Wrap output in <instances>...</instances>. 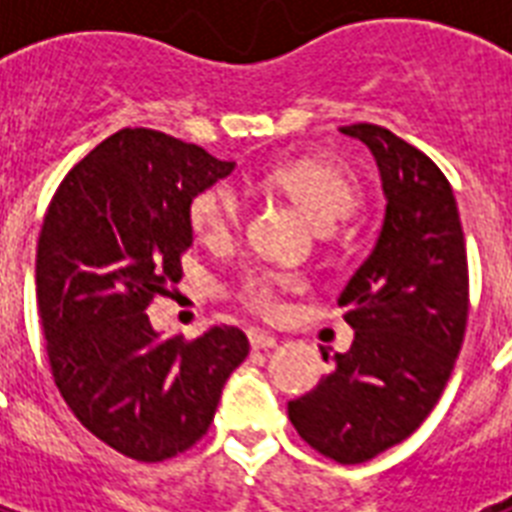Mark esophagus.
Returning <instances> with one entry per match:
<instances>
[{
    "label": "esophagus",
    "mask_w": 512,
    "mask_h": 512,
    "mask_svg": "<svg viewBox=\"0 0 512 512\" xmlns=\"http://www.w3.org/2000/svg\"><path fill=\"white\" fill-rule=\"evenodd\" d=\"M249 345H252V350L276 348V337L268 335V332H260V329H249Z\"/></svg>",
    "instance_id": "esophagus-1"
}]
</instances>
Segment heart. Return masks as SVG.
<instances>
[{"instance_id":"1","label":"heart","mask_w":512,"mask_h":512,"mask_svg":"<svg viewBox=\"0 0 512 512\" xmlns=\"http://www.w3.org/2000/svg\"><path fill=\"white\" fill-rule=\"evenodd\" d=\"M265 183L287 193L313 223L327 228L335 220L348 217L361 201L358 183L345 170L319 159H297L273 167ZM188 225L193 236L212 249L228 247L241 228V201L233 188L217 183L201 188L188 204ZM300 287L292 273L257 271L241 281L239 303L260 316H279L284 311V295Z\"/></svg>"}]
</instances>
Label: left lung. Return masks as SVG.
<instances>
[{
    "label": "left lung",
    "instance_id": "8db88e82",
    "mask_svg": "<svg viewBox=\"0 0 512 512\" xmlns=\"http://www.w3.org/2000/svg\"><path fill=\"white\" fill-rule=\"evenodd\" d=\"M340 132L372 151L388 207L337 300L353 345L287 409L311 449L358 465L412 436L444 393L468 324V252L452 185L430 156L377 124Z\"/></svg>",
    "mask_w": 512,
    "mask_h": 512
}]
</instances>
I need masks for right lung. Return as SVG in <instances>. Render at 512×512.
<instances>
[{
  "instance_id": "add662e5",
  "label": "right lung",
  "mask_w": 512,
  "mask_h": 512,
  "mask_svg": "<svg viewBox=\"0 0 512 512\" xmlns=\"http://www.w3.org/2000/svg\"><path fill=\"white\" fill-rule=\"evenodd\" d=\"M204 148L119 130L63 177L36 244V303L52 380L76 420L138 462L191 449L247 358L239 327L154 332L146 308L183 279L188 204L231 175Z\"/></svg>"
}]
</instances>
